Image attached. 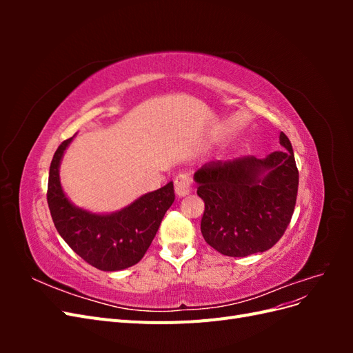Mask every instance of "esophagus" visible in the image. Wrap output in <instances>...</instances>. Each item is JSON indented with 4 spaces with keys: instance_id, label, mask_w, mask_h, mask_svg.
I'll list each match as a JSON object with an SVG mask.
<instances>
[{
    "instance_id": "34e87169",
    "label": "esophagus",
    "mask_w": 353,
    "mask_h": 353,
    "mask_svg": "<svg viewBox=\"0 0 353 353\" xmlns=\"http://www.w3.org/2000/svg\"><path fill=\"white\" fill-rule=\"evenodd\" d=\"M191 184H193V179L188 174H179L174 179V185H175V193L178 197H185L187 194L191 193Z\"/></svg>"
}]
</instances>
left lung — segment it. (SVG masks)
I'll return each instance as SVG.
<instances>
[{
  "label": "left lung",
  "mask_w": 353,
  "mask_h": 353,
  "mask_svg": "<svg viewBox=\"0 0 353 353\" xmlns=\"http://www.w3.org/2000/svg\"><path fill=\"white\" fill-rule=\"evenodd\" d=\"M280 144L285 150L265 159L212 160L194 174L205 201L200 230L219 253L244 258L271 249L283 237L296 206L299 170L284 132Z\"/></svg>",
  "instance_id": "8db88e82"
}]
</instances>
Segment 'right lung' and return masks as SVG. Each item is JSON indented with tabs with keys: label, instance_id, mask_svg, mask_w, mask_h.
<instances>
[{
	"label": "right lung",
	"instance_id": "add662e5",
	"mask_svg": "<svg viewBox=\"0 0 353 353\" xmlns=\"http://www.w3.org/2000/svg\"><path fill=\"white\" fill-rule=\"evenodd\" d=\"M73 137L63 141L51 160L47 201L52 222L69 248L101 271H121L143 259L166 210L175 200L174 183L147 193L113 213H92L77 208L60 184L61 157Z\"/></svg>",
	"mask_w": 353,
	"mask_h": 353
}]
</instances>
